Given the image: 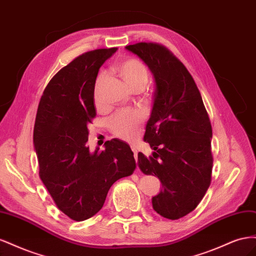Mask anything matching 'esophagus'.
I'll use <instances>...</instances> for the list:
<instances>
[{"label":"esophagus","mask_w":256,"mask_h":256,"mask_svg":"<svg viewBox=\"0 0 256 256\" xmlns=\"http://www.w3.org/2000/svg\"><path fill=\"white\" fill-rule=\"evenodd\" d=\"M131 150H132V152H134V159H136V161L138 160V150L134 146H131Z\"/></svg>","instance_id":"34e87169"}]
</instances>
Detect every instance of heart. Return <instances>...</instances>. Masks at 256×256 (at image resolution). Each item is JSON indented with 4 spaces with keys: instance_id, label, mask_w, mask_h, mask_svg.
<instances>
[{
    "instance_id": "obj_1",
    "label": "heart",
    "mask_w": 256,
    "mask_h": 256,
    "mask_svg": "<svg viewBox=\"0 0 256 256\" xmlns=\"http://www.w3.org/2000/svg\"><path fill=\"white\" fill-rule=\"evenodd\" d=\"M115 72L127 84L132 92H142L150 81V74L141 60L134 58H124L114 65ZM104 72L99 74L94 86V98L99 104L100 90L106 81ZM141 124V116L136 112H118L111 118L109 126L112 134L122 140L132 141L138 134V126Z\"/></svg>"
}]
</instances>
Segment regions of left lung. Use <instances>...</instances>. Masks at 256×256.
Masks as SVG:
<instances>
[{"instance_id": "1", "label": "left lung", "mask_w": 256, "mask_h": 256, "mask_svg": "<svg viewBox=\"0 0 256 256\" xmlns=\"http://www.w3.org/2000/svg\"><path fill=\"white\" fill-rule=\"evenodd\" d=\"M126 49L148 66L156 84L144 134L152 157L138 152V166L162 184L152 200L154 210L177 220L194 210L210 184L212 124L192 76L171 51L154 42Z\"/></svg>"}]
</instances>
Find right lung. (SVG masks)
<instances>
[{"instance_id":"1","label":"right lung","mask_w":256,"mask_h":256,"mask_svg":"<svg viewBox=\"0 0 256 256\" xmlns=\"http://www.w3.org/2000/svg\"><path fill=\"white\" fill-rule=\"evenodd\" d=\"M116 50L76 58L50 80L38 104L33 141L40 180L60 210L74 221L96 214L111 186L136 170L132 150L118 138L106 141L102 152L88 146L97 74Z\"/></svg>"}]
</instances>
